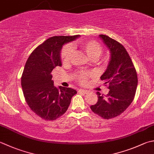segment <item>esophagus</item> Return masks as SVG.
<instances>
[{"label":"esophagus","mask_w":154,"mask_h":154,"mask_svg":"<svg viewBox=\"0 0 154 154\" xmlns=\"http://www.w3.org/2000/svg\"><path fill=\"white\" fill-rule=\"evenodd\" d=\"M88 92L87 91V90H85V89H79V93H84V94H86V93Z\"/></svg>","instance_id":"34e87169"}]
</instances>
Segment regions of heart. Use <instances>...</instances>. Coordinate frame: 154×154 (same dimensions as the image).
<instances>
[{"mask_svg":"<svg viewBox=\"0 0 154 154\" xmlns=\"http://www.w3.org/2000/svg\"><path fill=\"white\" fill-rule=\"evenodd\" d=\"M80 46L82 49L91 59H97L101 56L103 49L97 42L94 41H85L80 43ZM72 54H73V48L70 45H67L62 49L61 57L63 63H68L70 61ZM89 74L81 72L77 75V79L81 83H85Z\"/></svg>","mask_w":154,"mask_h":154,"instance_id":"b5f03b06","label":"heart"}]
</instances>
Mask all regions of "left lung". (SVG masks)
Returning a JSON list of instances; mask_svg holds the SVG:
<instances>
[{"label": "left lung", "instance_id": "1", "mask_svg": "<svg viewBox=\"0 0 154 154\" xmlns=\"http://www.w3.org/2000/svg\"><path fill=\"white\" fill-rule=\"evenodd\" d=\"M110 52L107 67L100 77L109 85L107 95L97 92L98 101L91 109L103 119L113 118L122 114L133 101L137 86L136 70L127 51L122 44L107 35H99Z\"/></svg>", "mask_w": 154, "mask_h": 154}]
</instances>
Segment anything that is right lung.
<instances>
[{
  "mask_svg": "<svg viewBox=\"0 0 154 154\" xmlns=\"http://www.w3.org/2000/svg\"><path fill=\"white\" fill-rule=\"evenodd\" d=\"M80 35L55 36L47 39L32 51L27 59L21 77L24 96L31 109L45 120H55L67 111L75 89L54 86L52 71L62 66L63 45Z\"/></svg>",
  "mask_w": 154,
  "mask_h": 154,
  "instance_id": "1",
  "label": "right lung"
}]
</instances>
